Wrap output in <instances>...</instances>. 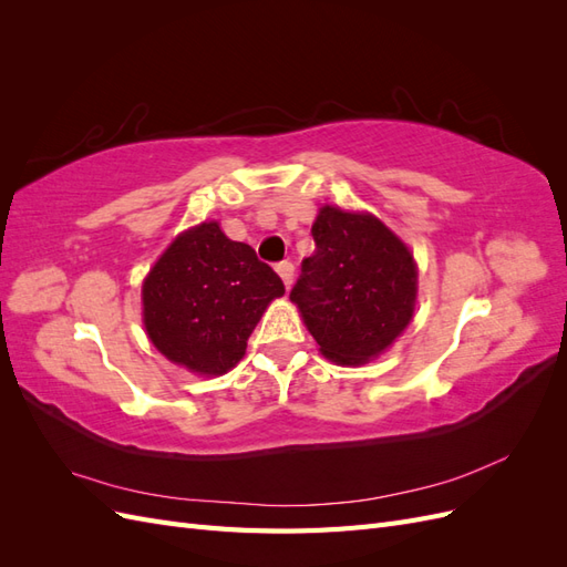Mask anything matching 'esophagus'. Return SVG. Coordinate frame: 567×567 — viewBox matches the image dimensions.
Instances as JSON below:
<instances>
[{
    "label": "esophagus",
    "instance_id": "1",
    "mask_svg": "<svg viewBox=\"0 0 567 567\" xmlns=\"http://www.w3.org/2000/svg\"><path fill=\"white\" fill-rule=\"evenodd\" d=\"M277 271H279V277L284 279L286 288H290V284H293V271H296L293 262H290V260H284V262H279V265H277Z\"/></svg>",
    "mask_w": 567,
    "mask_h": 567
}]
</instances>
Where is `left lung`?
Listing matches in <instances>:
<instances>
[{
	"mask_svg": "<svg viewBox=\"0 0 567 567\" xmlns=\"http://www.w3.org/2000/svg\"><path fill=\"white\" fill-rule=\"evenodd\" d=\"M290 300L338 364L379 357L414 315V255L381 219L323 205Z\"/></svg>",
	"mask_w": 567,
	"mask_h": 567,
	"instance_id": "1",
	"label": "left lung"
}]
</instances>
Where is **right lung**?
<instances>
[{"mask_svg": "<svg viewBox=\"0 0 567 567\" xmlns=\"http://www.w3.org/2000/svg\"><path fill=\"white\" fill-rule=\"evenodd\" d=\"M286 293L279 274L217 221L175 238L144 281V326L169 362L200 375L241 362L267 305Z\"/></svg>", "mask_w": 567, "mask_h": 567, "instance_id": "right-lung-1", "label": "right lung"}]
</instances>
